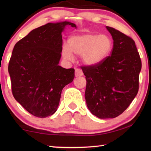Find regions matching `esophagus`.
Returning a JSON list of instances; mask_svg holds the SVG:
<instances>
[{
  "label": "esophagus",
  "mask_w": 151,
  "mask_h": 151,
  "mask_svg": "<svg viewBox=\"0 0 151 151\" xmlns=\"http://www.w3.org/2000/svg\"><path fill=\"white\" fill-rule=\"evenodd\" d=\"M83 75V73L82 70L78 68H75V76H81Z\"/></svg>",
  "instance_id": "obj_1"
}]
</instances>
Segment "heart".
I'll use <instances>...</instances> for the list:
<instances>
[{"mask_svg": "<svg viewBox=\"0 0 151 151\" xmlns=\"http://www.w3.org/2000/svg\"><path fill=\"white\" fill-rule=\"evenodd\" d=\"M112 49V42L108 36L93 32L73 35L68 40V46L63 47V57L72 58V52L82 55V60L88 65L101 63L108 57Z\"/></svg>", "mask_w": 151, "mask_h": 151, "instance_id": "1", "label": "heart"}]
</instances>
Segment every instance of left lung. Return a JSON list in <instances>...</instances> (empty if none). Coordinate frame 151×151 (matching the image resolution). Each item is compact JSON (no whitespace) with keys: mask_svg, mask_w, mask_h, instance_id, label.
<instances>
[{"mask_svg":"<svg viewBox=\"0 0 151 151\" xmlns=\"http://www.w3.org/2000/svg\"><path fill=\"white\" fill-rule=\"evenodd\" d=\"M106 29L114 40L111 55L96 65L81 66L86 105L100 119L115 118L131 104L139 91L142 66L134 40L114 28Z\"/></svg>","mask_w":151,"mask_h":151,"instance_id":"8db88e82","label":"left lung"}]
</instances>
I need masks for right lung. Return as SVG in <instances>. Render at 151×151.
<instances>
[{"mask_svg": "<svg viewBox=\"0 0 151 151\" xmlns=\"http://www.w3.org/2000/svg\"><path fill=\"white\" fill-rule=\"evenodd\" d=\"M69 22L47 23L30 32L15 44L9 63L13 96L24 109L45 118L57 111L61 92L72 83L74 68L58 65L63 30Z\"/></svg>", "mask_w": 151, "mask_h": 151, "instance_id": "right-lung-1", "label": "right lung"}]
</instances>
